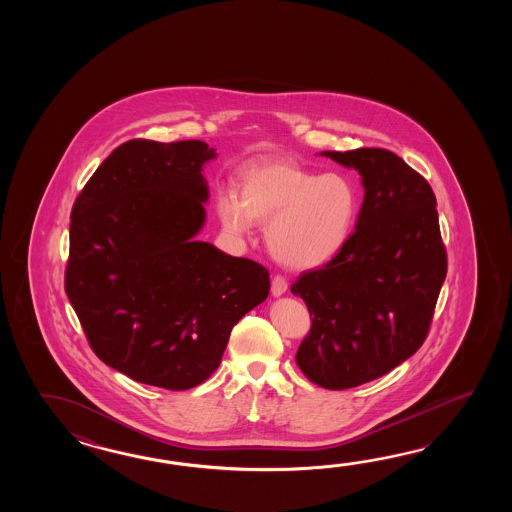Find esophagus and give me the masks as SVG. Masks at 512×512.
I'll return each mask as SVG.
<instances>
[{
  "label": "esophagus",
  "instance_id": "1",
  "mask_svg": "<svg viewBox=\"0 0 512 512\" xmlns=\"http://www.w3.org/2000/svg\"><path fill=\"white\" fill-rule=\"evenodd\" d=\"M271 291L274 296H282V294L287 291V280H285V276L276 274V276L272 278Z\"/></svg>",
  "mask_w": 512,
  "mask_h": 512
}]
</instances>
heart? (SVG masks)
Wrapping results in <instances>:
<instances>
[{
  "mask_svg": "<svg viewBox=\"0 0 512 512\" xmlns=\"http://www.w3.org/2000/svg\"><path fill=\"white\" fill-rule=\"evenodd\" d=\"M357 188L346 175H318L287 161L256 164L241 175L240 201L218 199L225 229L249 232L267 225L272 256L289 269H315L333 260L357 218Z\"/></svg>",
  "mask_w": 512,
  "mask_h": 512,
  "instance_id": "1",
  "label": "heart"
}]
</instances>
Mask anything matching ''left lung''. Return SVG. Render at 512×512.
Segmentation results:
<instances>
[{
  "label": "left lung",
  "mask_w": 512,
  "mask_h": 512,
  "mask_svg": "<svg viewBox=\"0 0 512 512\" xmlns=\"http://www.w3.org/2000/svg\"><path fill=\"white\" fill-rule=\"evenodd\" d=\"M324 155L359 170L364 201L342 251L291 285L311 316L296 364L318 386L348 390L423 346L445 282L446 249L434 190L399 155L384 148Z\"/></svg>",
  "instance_id": "left-lung-1"
}]
</instances>
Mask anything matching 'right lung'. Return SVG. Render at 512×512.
Wrapping results in <instances>:
<instances>
[{"label":"right lung","mask_w":512,"mask_h":512,"mask_svg":"<svg viewBox=\"0 0 512 512\" xmlns=\"http://www.w3.org/2000/svg\"><path fill=\"white\" fill-rule=\"evenodd\" d=\"M203 141L120 144L78 194L66 294L98 359L183 392L218 370L230 331L269 289V271L196 241L208 190Z\"/></svg>","instance_id":"add662e5"}]
</instances>
